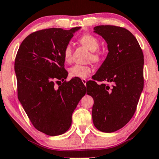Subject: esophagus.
Returning <instances> with one entry per match:
<instances>
[{
    "label": "esophagus",
    "mask_w": 159,
    "mask_h": 159,
    "mask_svg": "<svg viewBox=\"0 0 159 159\" xmlns=\"http://www.w3.org/2000/svg\"><path fill=\"white\" fill-rule=\"evenodd\" d=\"M81 81H82V82H83L84 84V85L86 86V84H87V80H86L85 78H82Z\"/></svg>",
    "instance_id": "34e87169"
}]
</instances>
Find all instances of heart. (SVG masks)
Listing matches in <instances>:
<instances>
[{"label": "heart", "mask_w": 159, "mask_h": 159, "mask_svg": "<svg viewBox=\"0 0 159 159\" xmlns=\"http://www.w3.org/2000/svg\"><path fill=\"white\" fill-rule=\"evenodd\" d=\"M79 42L82 45L92 52L91 58L94 61H98L100 58V54L97 52L100 47V42L94 35L90 34H85L80 38ZM72 45L69 43L64 49V58L66 63L70 62L72 59ZM93 69L89 65L75 64L70 69V75L72 78H86L92 72Z\"/></svg>", "instance_id": "obj_1"}]
</instances>
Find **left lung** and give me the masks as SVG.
<instances>
[{
    "label": "left lung",
    "instance_id": "left-lung-1",
    "mask_svg": "<svg viewBox=\"0 0 159 159\" xmlns=\"http://www.w3.org/2000/svg\"><path fill=\"white\" fill-rule=\"evenodd\" d=\"M93 30L106 41L108 54L93 81L87 82V93L94 99L95 127L112 133L124 127L136 110L144 88V55L136 38L126 29L101 25Z\"/></svg>",
    "mask_w": 159,
    "mask_h": 159
}]
</instances>
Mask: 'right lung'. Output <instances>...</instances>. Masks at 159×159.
I'll return each mask as SVG.
<instances>
[{"label":"right lung","mask_w":159,"mask_h":159,"mask_svg":"<svg viewBox=\"0 0 159 159\" xmlns=\"http://www.w3.org/2000/svg\"><path fill=\"white\" fill-rule=\"evenodd\" d=\"M81 28L33 32L23 41L15 58L19 101L34 127L51 136L70 129L72 112L86 94L79 79L72 78L55 87V81L67 78L64 49Z\"/></svg>","instance_id":"add662e5"}]
</instances>
